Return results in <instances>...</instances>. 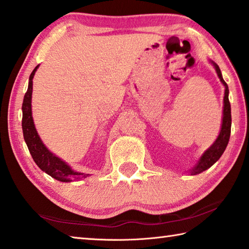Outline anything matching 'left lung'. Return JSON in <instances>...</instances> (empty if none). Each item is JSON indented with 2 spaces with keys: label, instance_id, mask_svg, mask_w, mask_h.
I'll use <instances>...</instances> for the list:
<instances>
[{
  "label": "left lung",
  "instance_id": "8db88e82",
  "mask_svg": "<svg viewBox=\"0 0 249 249\" xmlns=\"http://www.w3.org/2000/svg\"><path fill=\"white\" fill-rule=\"evenodd\" d=\"M212 65L214 66L216 75L220 78V81L224 86V98H223V116H222V124H221V129L218 137L214 140V142L207 149V150L200 156L199 160L196 162V164L189 169V174L196 175L201 172L206 171L213 165L216 161L220 159V157L223 155V152L227 148L231 135V125H232V117H231V105L229 101V87L225 83L219 66L213 61H210Z\"/></svg>",
  "mask_w": 249,
  "mask_h": 249
}]
</instances>
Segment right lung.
I'll use <instances>...</instances> for the list:
<instances>
[{
    "mask_svg": "<svg viewBox=\"0 0 249 249\" xmlns=\"http://www.w3.org/2000/svg\"><path fill=\"white\" fill-rule=\"evenodd\" d=\"M38 67L39 65L36 66L33 73L29 76L28 89L25 93L21 107L22 134H24L25 142L29 149L30 155L40 169L46 172L51 178L60 180V182L69 183L87 178L89 174L76 172L65 161H63L61 158H58L50 151L46 144L42 142L37 129H36L33 119V111H31V98H33L31 94H33V79Z\"/></svg>",
    "mask_w": 249,
    "mask_h": 249,
    "instance_id": "1",
    "label": "right lung"
}]
</instances>
